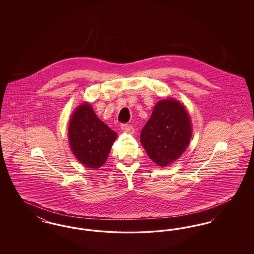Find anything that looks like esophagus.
Here are the masks:
<instances>
[{
    "label": "esophagus",
    "mask_w": 254,
    "mask_h": 254,
    "mask_svg": "<svg viewBox=\"0 0 254 254\" xmlns=\"http://www.w3.org/2000/svg\"><path fill=\"white\" fill-rule=\"evenodd\" d=\"M121 129L125 132L130 133V134L134 132V128H133L132 126L127 125V124H123L121 126Z\"/></svg>",
    "instance_id": "34e87169"
}]
</instances>
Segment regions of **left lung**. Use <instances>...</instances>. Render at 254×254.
<instances>
[{"instance_id":"1","label":"left lung","mask_w":254,"mask_h":254,"mask_svg":"<svg viewBox=\"0 0 254 254\" xmlns=\"http://www.w3.org/2000/svg\"><path fill=\"white\" fill-rule=\"evenodd\" d=\"M191 130L190 115L181 103L171 98L161 100L141 131V144L155 164L167 167L187 149Z\"/></svg>"}]
</instances>
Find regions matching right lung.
<instances>
[{"label":"right lung","instance_id":"obj_1","mask_svg":"<svg viewBox=\"0 0 254 254\" xmlns=\"http://www.w3.org/2000/svg\"><path fill=\"white\" fill-rule=\"evenodd\" d=\"M117 133L101 121L88 103L73 112L68 126V142L75 157L86 168L98 169L109 157Z\"/></svg>","mask_w":254,"mask_h":254}]
</instances>
